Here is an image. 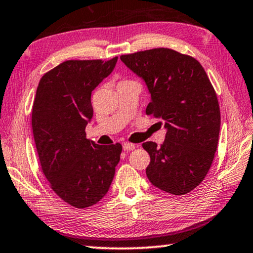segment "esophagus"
I'll use <instances>...</instances> for the list:
<instances>
[{"label": "esophagus", "mask_w": 253, "mask_h": 253, "mask_svg": "<svg viewBox=\"0 0 253 253\" xmlns=\"http://www.w3.org/2000/svg\"><path fill=\"white\" fill-rule=\"evenodd\" d=\"M136 148V145L130 144V143H124L123 144V149L124 151H132V149Z\"/></svg>", "instance_id": "34e87169"}]
</instances>
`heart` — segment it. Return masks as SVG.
<instances>
[{
  "label": "heart",
  "instance_id": "obj_1",
  "mask_svg": "<svg viewBox=\"0 0 253 253\" xmlns=\"http://www.w3.org/2000/svg\"><path fill=\"white\" fill-rule=\"evenodd\" d=\"M129 83H132V81H128V80H124V81H122V83H119V84H129Z\"/></svg>",
  "mask_w": 253,
  "mask_h": 253
}]
</instances>
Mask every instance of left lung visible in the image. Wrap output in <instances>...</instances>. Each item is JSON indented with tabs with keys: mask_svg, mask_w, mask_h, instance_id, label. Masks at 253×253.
Wrapping results in <instances>:
<instances>
[{
	"mask_svg": "<svg viewBox=\"0 0 253 253\" xmlns=\"http://www.w3.org/2000/svg\"><path fill=\"white\" fill-rule=\"evenodd\" d=\"M122 61L140 77L151 93L146 114L165 123L161 147L146 142V175L154 186L184 195L207 176L221 125L216 93L198 60L168 48L124 54Z\"/></svg>",
	"mask_w": 253,
	"mask_h": 253,
	"instance_id": "obj_1",
	"label": "left lung"
}]
</instances>
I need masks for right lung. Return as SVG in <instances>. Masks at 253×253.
Returning a JSON list of instances; mask_svg holds the SVG:
<instances>
[{"label":"right lung","instance_id":"right-lung-1","mask_svg":"<svg viewBox=\"0 0 253 253\" xmlns=\"http://www.w3.org/2000/svg\"><path fill=\"white\" fill-rule=\"evenodd\" d=\"M118 57L68 60L42 77L32 108L34 142L44 176L71 207L95 205L108 192L122 145L85 138L93 116L91 92L113 72Z\"/></svg>","mask_w":253,"mask_h":253}]
</instances>
